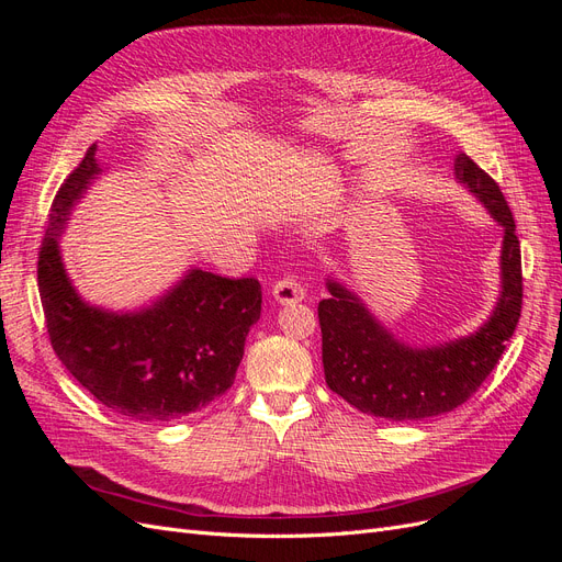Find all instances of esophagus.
I'll return each mask as SVG.
<instances>
[{"mask_svg":"<svg viewBox=\"0 0 562 562\" xmlns=\"http://www.w3.org/2000/svg\"><path fill=\"white\" fill-rule=\"evenodd\" d=\"M271 293H274V300L279 304H295V302H302L304 295H307L297 277H283L281 281L274 283V288H271Z\"/></svg>","mask_w":562,"mask_h":562,"instance_id":"esophagus-1","label":"esophagus"}]
</instances>
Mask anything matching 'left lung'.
I'll list each match as a JSON object with an SVG mask.
<instances>
[{
    "mask_svg": "<svg viewBox=\"0 0 562 562\" xmlns=\"http://www.w3.org/2000/svg\"><path fill=\"white\" fill-rule=\"evenodd\" d=\"M454 176L483 201L504 229L497 307L473 335L422 349L396 339L368 312L359 295L328 279L330 295L318 302L326 382L337 396L366 415L415 422L454 411L495 370L518 326L522 269L512 209L499 184L467 155H457Z\"/></svg>",
    "mask_w": 562,
    "mask_h": 562,
    "instance_id": "1",
    "label": "left lung"
}]
</instances>
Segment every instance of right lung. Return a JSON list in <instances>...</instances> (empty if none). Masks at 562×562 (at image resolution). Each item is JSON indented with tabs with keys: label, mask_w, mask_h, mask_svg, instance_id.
Returning <instances> with one entry per match:
<instances>
[{
	"label": "right lung",
	"mask_w": 562,
	"mask_h": 562,
	"mask_svg": "<svg viewBox=\"0 0 562 562\" xmlns=\"http://www.w3.org/2000/svg\"><path fill=\"white\" fill-rule=\"evenodd\" d=\"M100 171L91 145L50 203L37 265L50 347L112 413L133 422H176L234 384L246 335L260 318L262 288L258 279L190 269L138 312H108L83 302L65 271L58 236Z\"/></svg>",
	"instance_id": "right-lung-1"
}]
</instances>
